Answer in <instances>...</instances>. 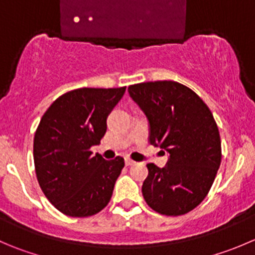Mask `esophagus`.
<instances>
[{"label": "esophagus", "instance_id": "esophagus-1", "mask_svg": "<svg viewBox=\"0 0 255 255\" xmlns=\"http://www.w3.org/2000/svg\"><path fill=\"white\" fill-rule=\"evenodd\" d=\"M134 163V160H132L130 158H126V165H133Z\"/></svg>", "mask_w": 255, "mask_h": 255}]
</instances>
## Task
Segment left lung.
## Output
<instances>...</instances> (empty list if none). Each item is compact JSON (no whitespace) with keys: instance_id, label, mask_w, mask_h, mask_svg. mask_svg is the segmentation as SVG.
Instances as JSON below:
<instances>
[{"instance_id":"8db88e82","label":"left lung","mask_w":255,"mask_h":255,"mask_svg":"<svg viewBox=\"0 0 255 255\" xmlns=\"http://www.w3.org/2000/svg\"><path fill=\"white\" fill-rule=\"evenodd\" d=\"M149 122V143L169 153L165 167L148 163L143 198L163 216H182L203 202L222 160L219 130L208 106L174 81L128 87Z\"/></svg>"}]
</instances>
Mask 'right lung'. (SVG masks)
<instances>
[{"label": "right lung", "mask_w": 255, "mask_h": 255, "mask_svg": "<svg viewBox=\"0 0 255 255\" xmlns=\"http://www.w3.org/2000/svg\"><path fill=\"white\" fill-rule=\"evenodd\" d=\"M126 87L78 88L57 98L42 116L33 139L37 180L66 216L90 217L111 201L125 159L92 155L107 130V117Z\"/></svg>", "instance_id": "right-lung-1"}]
</instances>
